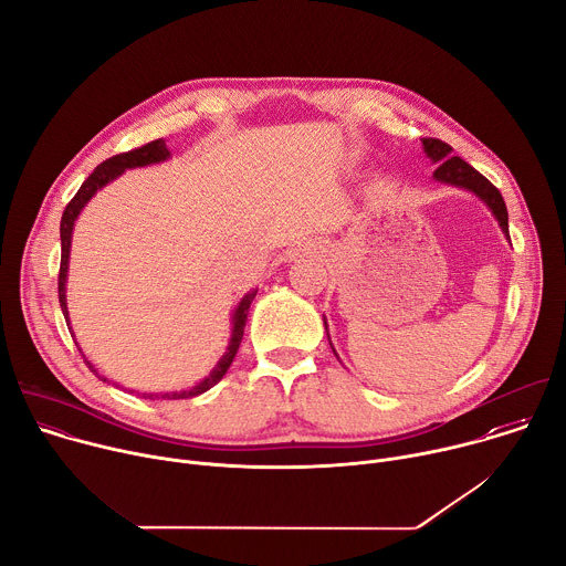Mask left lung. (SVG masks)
<instances>
[{
	"mask_svg": "<svg viewBox=\"0 0 566 566\" xmlns=\"http://www.w3.org/2000/svg\"><path fill=\"white\" fill-rule=\"evenodd\" d=\"M422 148H424L427 157L433 164H438V168L433 170V179L436 181H443V184L459 186V188H465V191H472L476 198H481L485 202V207L492 211V216L496 218L501 231H504L506 238L511 240V233H509V209H506L504 198H501V193H499V188L492 186L468 161H463L461 157H452V148L446 142H441V139H422Z\"/></svg>",
	"mask_w": 566,
	"mask_h": 566,
	"instance_id": "left-lung-1",
	"label": "left lung"
}]
</instances>
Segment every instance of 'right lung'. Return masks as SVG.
<instances>
[{"label":"right lung","mask_w":566,"mask_h":566,"mask_svg":"<svg viewBox=\"0 0 566 566\" xmlns=\"http://www.w3.org/2000/svg\"><path fill=\"white\" fill-rule=\"evenodd\" d=\"M170 157V150L166 148V142L164 139H155L142 148H135L130 153H120V155H114L109 159H105L103 164H98L94 168V172L83 181V186L78 188V193L72 198V202L65 207V213H62V220H60V242H62V256H60V272H57V298H60V307H62V315H65V322L70 326V310H67V270H70V247H72V231H74V222L76 218L81 216L83 207L96 196V191H101V188L105 184H109L112 179H116L120 172H125L128 168H139V166H148V164H159V161H166ZM259 290H251L249 294L242 296V301L235 305L233 310V331H231V339H229V346H227V353L220 357V361L216 364V368L207 375V378L202 382H198L196 387L186 389V391H172V394H142L144 398H161V400H184V398H193V396H200L205 391H209L213 385H218L224 373L229 370L238 348H240V342H242V335H244V324H247V312H249V305L251 301H254ZM78 346V344H76ZM85 357V355H83ZM85 364L90 366L92 373L98 375V370L92 366V361L85 357ZM98 378L103 382H107V378H103V375H98Z\"/></svg>","instance_id":"right-lung-1"}]
</instances>
